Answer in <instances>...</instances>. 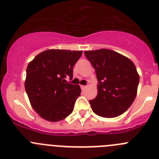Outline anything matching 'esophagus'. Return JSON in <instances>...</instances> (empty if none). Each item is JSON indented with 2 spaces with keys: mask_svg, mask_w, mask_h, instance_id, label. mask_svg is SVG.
Instances as JSON below:
<instances>
[{
  "mask_svg": "<svg viewBox=\"0 0 159 159\" xmlns=\"http://www.w3.org/2000/svg\"><path fill=\"white\" fill-rule=\"evenodd\" d=\"M86 85H81V88L82 89H86Z\"/></svg>",
  "mask_w": 159,
  "mask_h": 159,
  "instance_id": "34e87169",
  "label": "esophagus"
}]
</instances>
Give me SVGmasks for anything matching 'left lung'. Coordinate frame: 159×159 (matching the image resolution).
<instances>
[{
  "label": "left lung",
  "mask_w": 159,
  "mask_h": 159,
  "mask_svg": "<svg viewBox=\"0 0 159 159\" xmlns=\"http://www.w3.org/2000/svg\"><path fill=\"white\" fill-rule=\"evenodd\" d=\"M96 70L98 94L89 100L93 112L103 118L122 115L134 101L140 77L134 63L106 48L84 52Z\"/></svg>",
  "instance_id": "8db88e82"
}]
</instances>
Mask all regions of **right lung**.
I'll return each mask as SVG.
<instances>
[{"label": "right lung", "mask_w": 159, "mask_h": 159, "mask_svg": "<svg viewBox=\"0 0 159 159\" xmlns=\"http://www.w3.org/2000/svg\"><path fill=\"white\" fill-rule=\"evenodd\" d=\"M82 51L50 49L38 54L28 64L25 89L32 107L44 119L59 121L70 115L81 95L73 78V68Z\"/></svg>", "instance_id": "add662e5"}]
</instances>
